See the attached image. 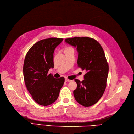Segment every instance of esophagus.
<instances>
[{
  "label": "esophagus",
  "mask_w": 134,
  "mask_h": 134,
  "mask_svg": "<svg viewBox=\"0 0 134 134\" xmlns=\"http://www.w3.org/2000/svg\"><path fill=\"white\" fill-rule=\"evenodd\" d=\"M65 81L66 82H70V81H71V80H70V79H68V78H65Z\"/></svg>",
  "instance_id": "esophagus-1"
}]
</instances>
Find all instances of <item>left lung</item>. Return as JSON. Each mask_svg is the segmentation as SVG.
I'll return each instance as SVG.
<instances>
[{
  "mask_svg": "<svg viewBox=\"0 0 134 134\" xmlns=\"http://www.w3.org/2000/svg\"><path fill=\"white\" fill-rule=\"evenodd\" d=\"M65 41L76 48L78 66L86 71L81 82L75 79L77 84L75 99L82 106H92L102 97L106 87L109 67L104 50L97 41L87 37L67 38Z\"/></svg>",
  "mask_w": 134,
  "mask_h": 134,
  "instance_id": "1",
  "label": "left lung"
}]
</instances>
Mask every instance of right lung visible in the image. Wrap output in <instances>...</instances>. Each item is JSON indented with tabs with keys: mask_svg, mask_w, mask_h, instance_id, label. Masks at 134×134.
Segmentation results:
<instances>
[{
	"mask_svg": "<svg viewBox=\"0 0 134 134\" xmlns=\"http://www.w3.org/2000/svg\"><path fill=\"white\" fill-rule=\"evenodd\" d=\"M63 38H50L35 43L26 54L23 67L26 86L33 99L46 106L58 98L65 78H55L48 74L54 68V53Z\"/></svg>",
	"mask_w": 134,
	"mask_h": 134,
	"instance_id": "add662e5",
	"label": "right lung"
}]
</instances>
